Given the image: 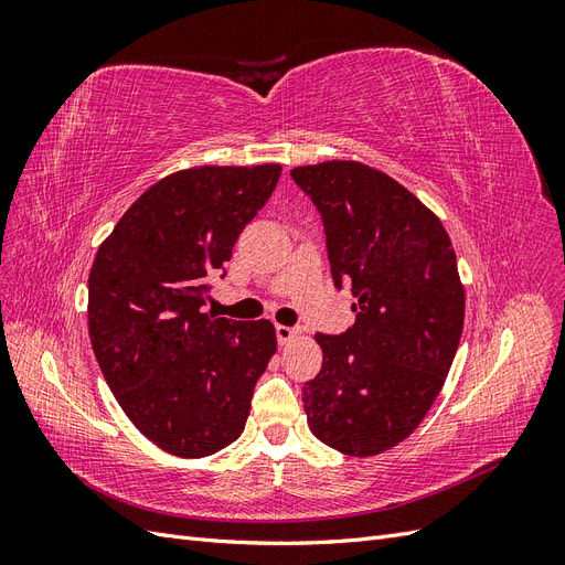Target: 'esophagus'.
<instances>
[{
  "mask_svg": "<svg viewBox=\"0 0 565 565\" xmlns=\"http://www.w3.org/2000/svg\"><path fill=\"white\" fill-rule=\"evenodd\" d=\"M297 334H299V328H287V324H278L276 328L278 344H289V341H292Z\"/></svg>",
  "mask_w": 565,
  "mask_h": 565,
  "instance_id": "esophagus-1",
  "label": "esophagus"
}]
</instances>
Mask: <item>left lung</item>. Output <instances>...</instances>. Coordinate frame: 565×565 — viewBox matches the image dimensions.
<instances>
[{"label":"left lung","mask_w":565,"mask_h":565,"mask_svg":"<svg viewBox=\"0 0 565 565\" xmlns=\"http://www.w3.org/2000/svg\"><path fill=\"white\" fill-rule=\"evenodd\" d=\"M320 212L334 287L351 285L353 328L316 334L322 367L303 384L316 438L351 457L398 446L429 413L465 324V287L438 216L363 162L295 167Z\"/></svg>","instance_id":"left-lung-1"}]
</instances>
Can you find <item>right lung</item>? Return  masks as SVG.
I'll use <instances>...</instances> for the list:
<instances>
[{
  "mask_svg": "<svg viewBox=\"0 0 565 565\" xmlns=\"http://www.w3.org/2000/svg\"><path fill=\"white\" fill-rule=\"evenodd\" d=\"M280 172V164H207L169 174L96 252L94 355L125 415L164 452L207 457L245 429L276 330L268 320L214 318L204 301Z\"/></svg>",
  "mask_w": 565,
  "mask_h": 565,
  "instance_id": "right-lung-1",
  "label": "right lung"
}]
</instances>
